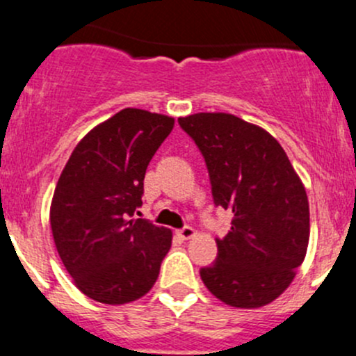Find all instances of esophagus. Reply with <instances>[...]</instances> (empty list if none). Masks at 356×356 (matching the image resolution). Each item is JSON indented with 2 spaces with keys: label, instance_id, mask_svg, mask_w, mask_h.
I'll return each mask as SVG.
<instances>
[{
  "label": "esophagus",
  "instance_id": "1",
  "mask_svg": "<svg viewBox=\"0 0 356 356\" xmlns=\"http://www.w3.org/2000/svg\"><path fill=\"white\" fill-rule=\"evenodd\" d=\"M177 234L181 236L182 239H191V238H195V229L193 227H189V225H186V227H182V229H179L177 231Z\"/></svg>",
  "mask_w": 356,
  "mask_h": 356
}]
</instances>
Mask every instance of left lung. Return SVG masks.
Segmentation results:
<instances>
[{
	"label": "left lung",
	"mask_w": 356,
	"mask_h": 356,
	"mask_svg": "<svg viewBox=\"0 0 356 356\" xmlns=\"http://www.w3.org/2000/svg\"><path fill=\"white\" fill-rule=\"evenodd\" d=\"M179 125L200 148L217 207L232 213L217 260L200 270L208 291L236 308L281 296L303 264L310 238L305 186L265 129L231 113H195Z\"/></svg>",
	"instance_id": "obj_1"
}]
</instances>
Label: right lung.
<instances>
[{
  "label": "right lung",
  "instance_id": "obj_1",
  "mask_svg": "<svg viewBox=\"0 0 356 356\" xmlns=\"http://www.w3.org/2000/svg\"><path fill=\"white\" fill-rule=\"evenodd\" d=\"M172 129L167 115L120 110L81 139L60 175L49 210L55 246L74 284L99 303L145 296L170 250V229L131 217Z\"/></svg>",
  "mask_w": 356,
  "mask_h": 356
}]
</instances>
